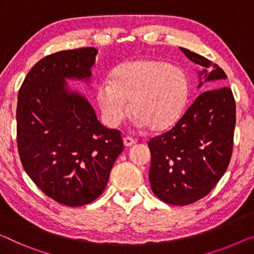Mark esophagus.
Segmentation results:
<instances>
[{
	"label": "esophagus",
	"mask_w": 254,
	"mask_h": 254,
	"mask_svg": "<svg viewBox=\"0 0 254 254\" xmlns=\"http://www.w3.org/2000/svg\"><path fill=\"white\" fill-rule=\"evenodd\" d=\"M135 142H137V141H135L134 139L130 138V137H126L123 139V143H124V146H126V147H131L132 145H134Z\"/></svg>",
	"instance_id": "1"
}]
</instances>
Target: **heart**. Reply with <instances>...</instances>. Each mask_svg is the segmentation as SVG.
Here are the masks:
<instances>
[{
	"label": "heart",
	"mask_w": 254,
	"mask_h": 254,
	"mask_svg": "<svg viewBox=\"0 0 254 254\" xmlns=\"http://www.w3.org/2000/svg\"><path fill=\"white\" fill-rule=\"evenodd\" d=\"M189 84L180 68L161 60H137L117 67L104 79L96 98L105 123L115 127L126 119L128 103L134 124L161 131L173 126L186 107Z\"/></svg>",
	"instance_id": "b5f03b06"
}]
</instances>
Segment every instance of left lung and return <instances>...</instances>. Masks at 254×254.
I'll return each instance as SVG.
<instances>
[{"mask_svg": "<svg viewBox=\"0 0 254 254\" xmlns=\"http://www.w3.org/2000/svg\"><path fill=\"white\" fill-rule=\"evenodd\" d=\"M181 51L200 66L197 89L211 83L204 88L211 90L196 98L175 127L148 142L151 190L172 205H188L203 198L225 175L236 123L233 92L224 86L225 71L195 52L184 48Z\"/></svg>", "mask_w": 254, "mask_h": 254, "instance_id": "8db88e82", "label": "left lung"}]
</instances>
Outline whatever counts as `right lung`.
Returning <instances> with one entry per match:
<instances>
[{
    "label": "right lung",
    "mask_w": 254,
    "mask_h": 254,
    "mask_svg": "<svg viewBox=\"0 0 254 254\" xmlns=\"http://www.w3.org/2000/svg\"><path fill=\"white\" fill-rule=\"evenodd\" d=\"M98 50L82 48L47 56L35 64L18 93L17 142L25 171L45 195L81 206L103 194L123 151L117 130L67 81L90 84Z\"/></svg>",
    "instance_id": "1"
}]
</instances>
